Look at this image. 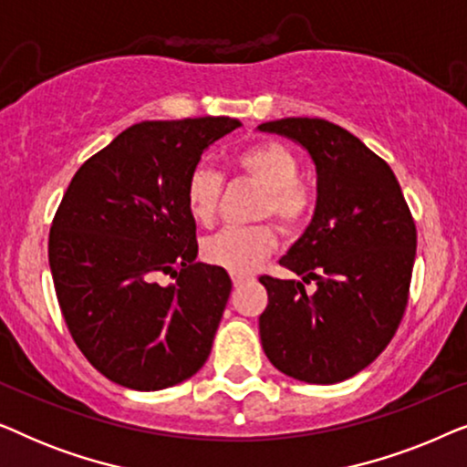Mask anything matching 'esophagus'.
I'll use <instances>...</instances> for the list:
<instances>
[{
  "label": "esophagus",
  "mask_w": 467,
  "mask_h": 467,
  "mask_svg": "<svg viewBox=\"0 0 467 467\" xmlns=\"http://www.w3.org/2000/svg\"><path fill=\"white\" fill-rule=\"evenodd\" d=\"M232 280H234V286H235V289H240V286H242V285H246L248 280H251V278H248V276H240V274H235V276H234Z\"/></svg>",
  "instance_id": "1"
}]
</instances>
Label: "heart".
Masks as SVG:
<instances>
[{
  "label": "heart",
  "instance_id": "heart-1",
  "mask_svg": "<svg viewBox=\"0 0 467 467\" xmlns=\"http://www.w3.org/2000/svg\"><path fill=\"white\" fill-rule=\"evenodd\" d=\"M235 168L242 176L264 191L257 216H272L286 232H297L308 223L315 208V193L299 178V159L289 146L274 142L253 144L238 152ZM223 191V178L214 170L200 165L191 171L184 197L187 208L200 225L214 221ZM276 248V234L267 225L223 229L202 244V257L210 265L232 274H251Z\"/></svg>",
  "mask_w": 467,
  "mask_h": 467
}]
</instances>
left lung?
Returning a JSON list of instances; mask_svg holds the SVG:
<instances>
[{"mask_svg":"<svg viewBox=\"0 0 467 467\" xmlns=\"http://www.w3.org/2000/svg\"><path fill=\"white\" fill-rule=\"evenodd\" d=\"M257 130L302 146L317 170L315 214L280 257L302 280L259 278L267 289L261 347L291 379L334 385L391 342L406 310L417 229L393 170L353 133L302 117ZM310 279L315 296L303 289Z\"/></svg>","mask_w":467,"mask_h":467,"instance_id":"left-lung-1","label":"left lung"}]
</instances>
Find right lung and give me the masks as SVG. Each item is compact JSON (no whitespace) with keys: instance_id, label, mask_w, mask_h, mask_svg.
Listing matches in <instances>:
<instances>
[{"instance_id":"right-lung-1","label":"right lung","mask_w":467,"mask_h":467,"mask_svg":"<svg viewBox=\"0 0 467 467\" xmlns=\"http://www.w3.org/2000/svg\"><path fill=\"white\" fill-rule=\"evenodd\" d=\"M229 117L144 120L80 165L57 210L48 264L69 334L108 380L159 391L206 363L232 278L200 264L187 181ZM175 280L161 285L158 278Z\"/></svg>"}]
</instances>
